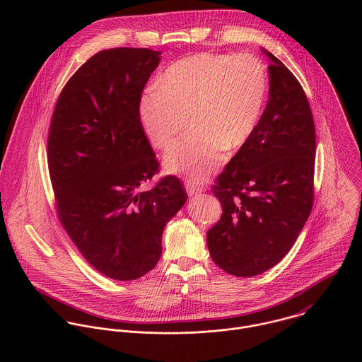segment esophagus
Instances as JSON below:
<instances>
[{
  "label": "esophagus",
  "mask_w": 362,
  "mask_h": 362,
  "mask_svg": "<svg viewBox=\"0 0 362 362\" xmlns=\"http://www.w3.org/2000/svg\"><path fill=\"white\" fill-rule=\"evenodd\" d=\"M185 186H186V190H187V194H189V196H193V194H196V193H199V192L203 190V187H202L200 185H197L196 182H193V180H187V182L185 183Z\"/></svg>",
  "instance_id": "esophagus-1"
}]
</instances>
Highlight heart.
Here are the masks:
<instances>
[{"label":"heart","mask_w":362,"mask_h":362,"mask_svg":"<svg viewBox=\"0 0 362 362\" xmlns=\"http://www.w3.org/2000/svg\"><path fill=\"white\" fill-rule=\"evenodd\" d=\"M269 91L267 66L252 54L199 53L170 64L156 90L139 103V119L150 143L169 148L168 172L200 182L221 163L225 150H238L261 122Z\"/></svg>","instance_id":"b5f03b06"}]
</instances>
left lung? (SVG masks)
Listing matches in <instances>:
<instances>
[{
    "label": "left lung",
    "mask_w": 362,
    "mask_h": 362,
    "mask_svg": "<svg viewBox=\"0 0 362 362\" xmlns=\"http://www.w3.org/2000/svg\"><path fill=\"white\" fill-rule=\"evenodd\" d=\"M269 100L250 140L216 177L222 216L206 235L214 262L256 276L282 261L314 204L315 124L296 77L268 49Z\"/></svg>",
    "instance_id": "8db88e82"
}]
</instances>
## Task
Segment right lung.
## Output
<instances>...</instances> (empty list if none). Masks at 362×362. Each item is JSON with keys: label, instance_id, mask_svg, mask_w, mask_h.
Masks as SVG:
<instances>
[{"label": "right lung", "instance_id": "obj_1", "mask_svg": "<svg viewBox=\"0 0 362 362\" xmlns=\"http://www.w3.org/2000/svg\"><path fill=\"white\" fill-rule=\"evenodd\" d=\"M160 51L110 48L88 59L63 87L47 137L59 221L84 259L116 281L158 265L166 223L187 200L183 183L159 172L139 103Z\"/></svg>", "mask_w": 362, "mask_h": 362}]
</instances>
